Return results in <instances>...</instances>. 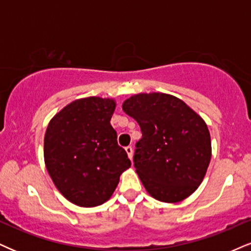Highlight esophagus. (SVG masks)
<instances>
[{
	"instance_id": "esophagus-1",
	"label": "esophagus",
	"mask_w": 251,
	"mask_h": 251,
	"mask_svg": "<svg viewBox=\"0 0 251 251\" xmlns=\"http://www.w3.org/2000/svg\"><path fill=\"white\" fill-rule=\"evenodd\" d=\"M125 151H126V153H127V155H128L129 159L133 158V149H132V146L125 147Z\"/></svg>"
}]
</instances>
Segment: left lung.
Instances as JSON below:
<instances>
[{
  "mask_svg": "<svg viewBox=\"0 0 251 251\" xmlns=\"http://www.w3.org/2000/svg\"><path fill=\"white\" fill-rule=\"evenodd\" d=\"M141 129L133 162L149 194L168 203L193 194L212 158L203 119L181 99L166 93H140L123 104Z\"/></svg>",
  "mask_w": 251,
  "mask_h": 251,
  "instance_id": "8db88e82",
  "label": "left lung"
}]
</instances>
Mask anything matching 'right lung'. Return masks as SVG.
<instances>
[{
    "label": "right lung",
    "instance_id": "right-lung-1",
    "mask_svg": "<svg viewBox=\"0 0 251 251\" xmlns=\"http://www.w3.org/2000/svg\"><path fill=\"white\" fill-rule=\"evenodd\" d=\"M114 108L113 99H77L48 125L45 166L57 189L77 206L96 207L106 202L120 174L131 167L110 124Z\"/></svg>",
    "mask_w": 251,
    "mask_h": 251
}]
</instances>
